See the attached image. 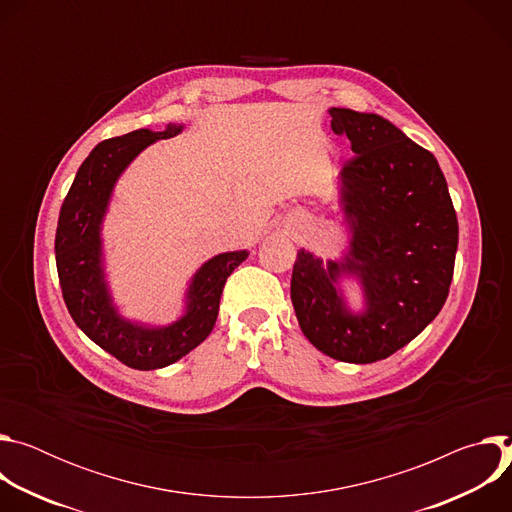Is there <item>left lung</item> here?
<instances>
[{"label":"left lung","mask_w":512,"mask_h":512,"mask_svg":"<svg viewBox=\"0 0 512 512\" xmlns=\"http://www.w3.org/2000/svg\"><path fill=\"white\" fill-rule=\"evenodd\" d=\"M332 131L354 156L342 168V204L352 231L342 263L298 251L291 304L304 336L324 354L354 364L391 356L446 304L458 249V218L431 152L375 113L332 107ZM358 274L368 312L354 317L333 283Z\"/></svg>","instance_id":"8db88e82"}]
</instances>
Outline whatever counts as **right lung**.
Instances as JSON below:
<instances>
[{"mask_svg":"<svg viewBox=\"0 0 512 512\" xmlns=\"http://www.w3.org/2000/svg\"><path fill=\"white\" fill-rule=\"evenodd\" d=\"M180 129L182 125H166L164 131L137 129L101 141L79 168L58 216L54 251L68 314L95 344L137 371L168 367L206 340L227 277L249 257L247 251H235L204 263L192 279L186 314L168 328L150 330L117 316L103 279L99 237L111 190L143 148Z\"/></svg>","mask_w":512,"mask_h":512,"instance_id":"add662e5","label":"right lung"}]
</instances>
